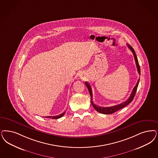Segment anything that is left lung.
I'll list each match as a JSON object with an SVG mask.
<instances>
[{"label":"left lung","mask_w":158,"mask_h":158,"mask_svg":"<svg viewBox=\"0 0 158 158\" xmlns=\"http://www.w3.org/2000/svg\"><path fill=\"white\" fill-rule=\"evenodd\" d=\"M127 46L128 47V48L130 49L131 51L132 52L133 55H134V59L135 60V63H136V68H137V71L138 72V73L140 75V73H141V70H140V66L139 65V63H138V58H137V56H136V54H135V51L134 49H133V48L129 44H127ZM139 79L138 80V82L136 83V85L134 87L133 90H132V92L130 96V98H128L126 101H125L124 102H123L122 103L120 104H117L116 106H111V107H99V106H97L95 104L93 103V93H92V87L90 86V85L87 83V82H85V84L87 86V89L89 90V92L90 93V97H91V102L92 104V106H93V107L94 108V109L98 112L100 113H102V114H112V113H114L115 111L119 110L120 109H123L124 108V107H125L126 106H127L128 104L130 103L133 100V99L134 98V96L135 95V93H136V90H137V87L138 86V84H139Z\"/></svg>","instance_id":"1"}]
</instances>
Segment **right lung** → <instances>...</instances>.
Returning a JSON list of instances; mask_svg holds the SVG:
<instances>
[{
    "label": "right lung",
    "mask_w": 158,
    "mask_h": 158,
    "mask_svg": "<svg viewBox=\"0 0 158 158\" xmlns=\"http://www.w3.org/2000/svg\"><path fill=\"white\" fill-rule=\"evenodd\" d=\"M65 114V111H64L63 113H62V114H60V115H55V116H48V117H46L45 118H53V119H58V118H60V117H62Z\"/></svg>",
    "instance_id": "add662e5"
}]
</instances>
